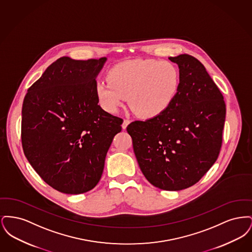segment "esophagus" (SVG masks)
Masks as SVG:
<instances>
[{
	"label": "esophagus",
	"instance_id": "34e87169",
	"mask_svg": "<svg viewBox=\"0 0 252 252\" xmlns=\"http://www.w3.org/2000/svg\"><path fill=\"white\" fill-rule=\"evenodd\" d=\"M130 123V121L128 120V119H125L124 122H123V125H122V127L124 128V129H126V126H127V125Z\"/></svg>",
	"mask_w": 252,
	"mask_h": 252
}]
</instances>
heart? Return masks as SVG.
Instances as JSON below:
<instances>
[{
  "label": "heart",
  "mask_w": 252,
  "mask_h": 252,
  "mask_svg": "<svg viewBox=\"0 0 252 252\" xmlns=\"http://www.w3.org/2000/svg\"><path fill=\"white\" fill-rule=\"evenodd\" d=\"M108 79L95 85L98 103L114 113L128 100L142 118H155L164 113L178 95L180 74L169 61L135 60L122 62L108 73Z\"/></svg>",
  "instance_id": "heart-1"
}]
</instances>
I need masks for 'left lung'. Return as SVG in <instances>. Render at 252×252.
<instances>
[{
  "instance_id": "8db88e82",
  "label": "left lung",
  "mask_w": 252,
  "mask_h": 252,
  "mask_svg": "<svg viewBox=\"0 0 252 252\" xmlns=\"http://www.w3.org/2000/svg\"><path fill=\"white\" fill-rule=\"evenodd\" d=\"M169 60L180 68L174 103L158 117L132 122L126 130L145 179L161 190L180 191L198 182L216 162L226 104L199 60L187 54Z\"/></svg>"
}]
</instances>
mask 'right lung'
<instances>
[{"mask_svg":"<svg viewBox=\"0 0 252 252\" xmlns=\"http://www.w3.org/2000/svg\"><path fill=\"white\" fill-rule=\"evenodd\" d=\"M106 58L52 63L24 97L22 144L37 175L59 192L94 189L123 119L98 105L95 77Z\"/></svg>","mask_w":252,"mask_h":252,"instance_id":"add662e5","label":"right lung"}]
</instances>
